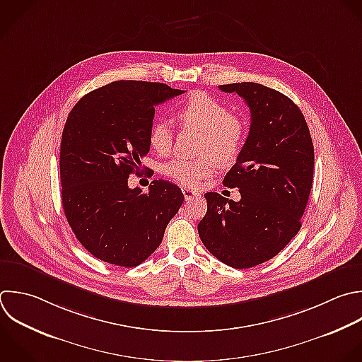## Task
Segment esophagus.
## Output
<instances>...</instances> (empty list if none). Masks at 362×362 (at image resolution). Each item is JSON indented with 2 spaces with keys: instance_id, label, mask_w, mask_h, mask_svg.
Returning a JSON list of instances; mask_svg holds the SVG:
<instances>
[{
  "instance_id": "obj_1",
  "label": "esophagus",
  "mask_w": 362,
  "mask_h": 362,
  "mask_svg": "<svg viewBox=\"0 0 362 362\" xmlns=\"http://www.w3.org/2000/svg\"><path fill=\"white\" fill-rule=\"evenodd\" d=\"M182 194H184L185 201H191L192 198H195V197L199 195L197 191H194V189H191V188H187V187L182 188Z\"/></svg>"
}]
</instances>
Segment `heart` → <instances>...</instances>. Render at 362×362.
<instances>
[{
    "mask_svg": "<svg viewBox=\"0 0 362 362\" xmlns=\"http://www.w3.org/2000/svg\"><path fill=\"white\" fill-rule=\"evenodd\" d=\"M175 119L185 129L201 133L197 160H173L161 167L165 177L185 187H197L201 180L212 175L215 163L232 164L243 146L245 122L204 92H195L177 109ZM148 144L158 156H168L173 148V132L164 122H154L148 130Z\"/></svg>",
    "mask_w": 362,
    "mask_h": 362,
    "instance_id": "1",
    "label": "heart"
}]
</instances>
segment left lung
Listing matches in <instances>:
<instances>
[{"label": "left lung", "mask_w": 362, "mask_h": 362, "mask_svg": "<svg viewBox=\"0 0 362 362\" xmlns=\"http://www.w3.org/2000/svg\"><path fill=\"white\" fill-rule=\"evenodd\" d=\"M250 109L249 136L223 185L240 201L206 192L198 223L204 246L222 263L247 269L274 257L297 235L313 187L314 147L301 110L283 93L253 82L222 85Z\"/></svg>", "instance_id": "1"}]
</instances>
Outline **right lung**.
<instances>
[{"label":"right lung","mask_w":362,"mask_h":362,"mask_svg":"<svg viewBox=\"0 0 362 362\" xmlns=\"http://www.w3.org/2000/svg\"><path fill=\"white\" fill-rule=\"evenodd\" d=\"M184 92L119 81L85 95L71 110L61 141L62 205L75 236L95 257L122 267L143 263L182 205L175 184L154 180L143 192L127 182L150 151L154 106Z\"/></svg>","instance_id":"right-lung-1"}]
</instances>
